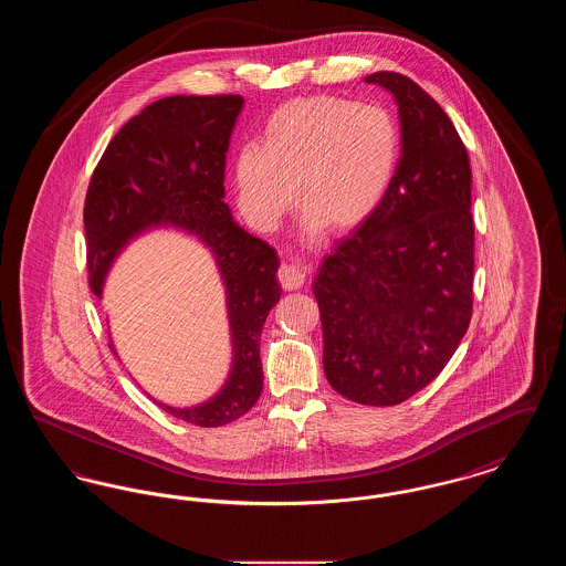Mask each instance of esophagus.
I'll return each instance as SVG.
<instances>
[{
  "mask_svg": "<svg viewBox=\"0 0 566 566\" xmlns=\"http://www.w3.org/2000/svg\"><path fill=\"white\" fill-rule=\"evenodd\" d=\"M277 280L284 291H296L305 284V270H301L295 263H284L277 270Z\"/></svg>",
  "mask_w": 566,
  "mask_h": 566,
  "instance_id": "34e87169",
  "label": "esophagus"
}]
</instances>
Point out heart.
Segmentation results:
<instances>
[{"label":"heart","instance_id":"b5f03b06","mask_svg":"<svg viewBox=\"0 0 566 566\" xmlns=\"http://www.w3.org/2000/svg\"><path fill=\"white\" fill-rule=\"evenodd\" d=\"M399 148V127L381 106L331 95L293 99L271 114L261 148L245 146L235 157L233 180L243 214L261 229H273L298 190L307 231L324 227L348 233L381 206Z\"/></svg>","mask_w":566,"mask_h":566}]
</instances>
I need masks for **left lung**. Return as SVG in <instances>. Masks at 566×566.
<instances>
[{
	"label": "left lung",
	"instance_id": "8db88e82",
	"mask_svg": "<svg viewBox=\"0 0 566 566\" xmlns=\"http://www.w3.org/2000/svg\"><path fill=\"white\" fill-rule=\"evenodd\" d=\"M392 93L401 159L376 214L337 243L314 280L324 376L354 403H403L429 386L473 310L471 165L450 116L413 81L376 72Z\"/></svg>",
	"mask_w": 566,
	"mask_h": 566
}]
</instances>
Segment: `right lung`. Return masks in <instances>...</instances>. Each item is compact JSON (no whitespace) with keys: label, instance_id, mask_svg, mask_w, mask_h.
Segmentation results:
<instances>
[{"label":"right lung","instance_id":"obj_1","mask_svg":"<svg viewBox=\"0 0 566 566\" xmlns=\"http://www.w3.org/2000/svg\"><path fill=\"white\" fill-rule=\"evenodd\" d=\"M242 108L240 95H174L150 104L114 135L84 201L88 284L97 296L120 250L150 229H182L212 252L227 295L229 377L195 407L148 395L174 418L206 429L242 418L259 401L261 331L282 295L277 252L243 231L222 201L227 150ZM109 348L116 354L112 342Z\"/></svg>","mask_w":566,"mask_h":566}]
</instances>
